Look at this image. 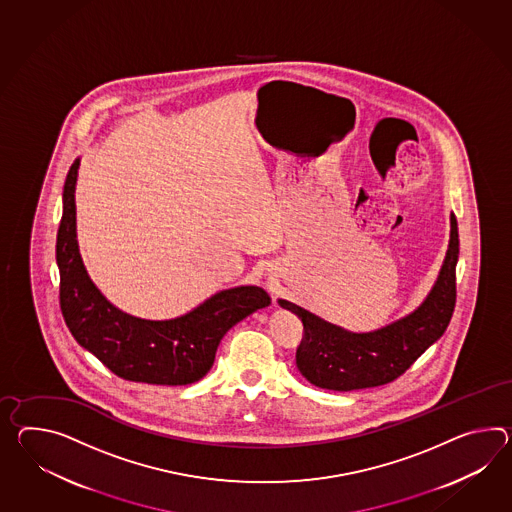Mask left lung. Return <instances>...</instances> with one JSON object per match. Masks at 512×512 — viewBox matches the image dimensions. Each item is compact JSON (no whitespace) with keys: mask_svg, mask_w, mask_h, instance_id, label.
Masks as SVG:
<instances>
[{"mask_svg":"<svg viewBox=\"0 0 512 512\" xmlns=\"http://www.w3.org/2000/svg\"><path fill=\"white\" fill-rule=\"evenodd\" d=\"M449 225L448 251L435 285L414 311L392 324L368 333H355L325 322L292 301L277 300L303 324L296 364L309 383L338 392L387 385L444 335L457 298L459 227L453 212Z\"/></svg>","mask_w":512,"mask_h":512,"instance_id":"1","label":"left lung"}]
</instances>
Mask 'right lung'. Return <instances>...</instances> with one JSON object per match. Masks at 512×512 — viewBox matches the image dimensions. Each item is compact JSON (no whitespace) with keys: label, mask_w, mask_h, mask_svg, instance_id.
<instances>
[{"label":"right lung","mask_w":512,"mask_h":512,"mask_svg":"<svg viewBox=\"0 0 512 512\" xmlns=\"http://www.w3.org/2000/svg\"><path fill=\"white\" fill-rule=\"evenodd\" d=\"M81 159L66 175L63 218L57 233L64 322L81 348L113 374L148 385H190L211 370L225 333L272 300L255 285L225 288L170 320H146L114 307L94 285L79 253L75 183Z\"/></svg>","instance_id":"obj_1"}]
</instances>
